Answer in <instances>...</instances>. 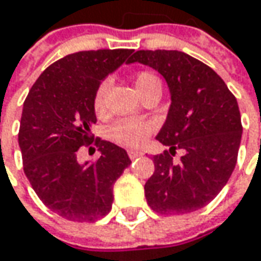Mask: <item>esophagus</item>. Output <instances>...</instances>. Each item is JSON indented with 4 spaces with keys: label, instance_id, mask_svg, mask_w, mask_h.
I'll use <instances>...</instances> for the list:
<instances>
[{
    "label": "esophagus",
    "instance_id": "34e87169",
    "mask_svg": "<svg viewBox=\"0 0 261 261\" xmlns=\"http://www.w3.org/2000/svg\"><path fill=\"white\" fill-rule=\"evenodd\" d=\"M127 153H128V158L130 159H136V158H140V156H143V153L139 151V150H128Z\"/></svg>",
    "mask_w": 261,
    "mask_h": 261
}]
</instances>
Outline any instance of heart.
<instances>
[{"mask_svg":"<svg viewBox=\"0 0 261 261\" xmlns=\"http://www.w3.org/2000/svg\"><path fill=\"white\" fill-rule=\"evenodd\" d=\"M134 86L141 98L153 92H162V81L156 73L150 70H140L133 77ZM110 88V81L103 79L95 89L92 96V108L98 117L105 113V99ZM153 131V124L146 120L137 118H124L114 122L110 128V137L113 141L125 147H139Z\"/></svg>","mask_w":261,"mask_h":261,"instance_id":"1","label":"heart"}]
</instances>
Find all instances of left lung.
I'll return each mask as SVG.
<instances>
[{
  "instance_id": "8db88e82",
  "label": "left lung",
  "mask_w": 261,
  "mask_h": 261,
  "mask_svg": "<svg viewBox=\"0 0 261 261\" xmlns=\"http://www.w3.org/2000/svg\"><path fill=\"white\" fill-rule=\"evenodd\" d=\"M140 62L166 79L172 105L156 139L169 150L153 156L154 173L144 185L148 206L159 214L201 210L221 192L237 163L241 115L236 96L201 60L177 50H137ZM185 151L173 160L175 150Z\"/></svg>"
}]
</instances>
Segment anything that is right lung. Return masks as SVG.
I'll list each match as a JSON object with an SVG mask.
<instances>
[{
  "label": "right lung",
  "instance_id": "right-lung-1",
  "mask_svg": "<svg viewBox=\"0 0 261 261\" xmlns=\"http://www.w3.org/2000/svg\"><path fill=\"white\" fill-rule=\"evenodd\" d=\"M131 53L84 50L59 59L43 70L24 101L18 131L24 173L41 202L62 218L94 222L105 217L114 184L131 163L124 148L89 131L96 122V86ZM82 145L98 147L101 158L81 165Z\"/></svg>",
  "mask_w": 261,
  "mask_h": 261
}]
</instances>
